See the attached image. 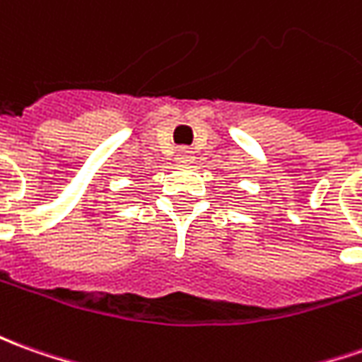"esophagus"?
I'll list each match as a JSON object with an SVG mask.
<instances>
[{
	"label": "esophagus",
	"instance_id": "34e87169",
	"mask_svg": "<svg viewBox=\"0 0 362 362\" xmlns=\"http://www.w3.org/2000/svg\"><path fill=\"white\" fill-rule=\"evenodd\" d=\"M194 160V156H192V150L188 148H178L176 150V162L178 164H188V162Z\"/></svg>",
	"mask_w": 362,
	"mask_h": 362
}]
</instances>
